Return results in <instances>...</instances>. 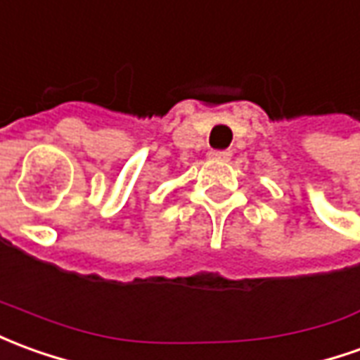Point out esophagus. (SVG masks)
<instances>
[{
	"instance_id": "34e87169",
	"label": "esophagus",
	"mask_w": 360,
	"mask_h": 360,
	"mask_svg": "<svg viewBox=\"0 0 360 360\" xmlns=\"http://www.w3.org/2000/svg\"><path fill=\"white\" fill-rule=\"evenodd\" d=\"M208 158L216 160V162H230L232 152H228V150H212V152H208Z\"/></svg>"
}]
</instances>
